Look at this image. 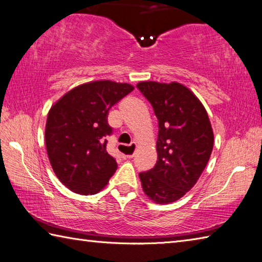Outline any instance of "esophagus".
Instances as JSON below:
<instances>
[{"mask_svg": "<svg viewBox=\"0 0 262 262\" xmlns=\"http://www.w3.org/2000/svg\"><path fill=\"white\" fill-rule=\"evenodd\" d=\"M130 147H132L133 149H136V147H137V143L136 142H132L131 145H130ZM126 158H132L133 157V154H131V155H127V156H125Z\"/></svg>", "mask_w": 262, "mask_h": 262, "instance_id": "1", "label": "esophagus"}]
</instances>
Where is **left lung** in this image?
<instances>
[{"instance_id": "8db88e82", "label": "left lung", "mask_w": 262, "mask_h": 262, "mask_svg": "<svg viewBox=\"0 0 262 262\" xmlns=\"http://www.w3.org/2000/svg\"><path fill=\"white\" fill-rule=\"evenodd\" d=\"M138 89L158 120V161L139 174L142 190L159 205L172 204L189 192L209 161L213 132L198 97L179 82L141 81Z\"/></svg>"}]
</instances>
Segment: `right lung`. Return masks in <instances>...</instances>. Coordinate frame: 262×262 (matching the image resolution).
I'll list each match as a JSON object with an SVG mask.
<instances>
[{
    "mask_svg": "<svg viewBox=\"0 0 262 262\" xmlns=\"http://www.w3.org/2000/svg\"><path fill=\"white\" fill-rule=\"evenodd\" d=\"M135 87L98 80L71 89L47 114L45 143L50 163L61 182L74 193L95 194L117 168L106 150L112 133L108 111Z\"/></svg>",
    "mask_w": 262,
    "mask_h": 262,
    "instance_id": "obj_1",
    "label": "right lung"
}]
</instances>
